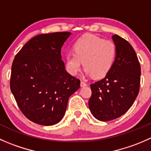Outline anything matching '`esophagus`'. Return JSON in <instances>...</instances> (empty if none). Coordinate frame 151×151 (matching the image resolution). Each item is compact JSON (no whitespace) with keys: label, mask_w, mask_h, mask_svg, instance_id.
<instances>
[{"label":"esophagus","mask_w":151,"mask_h":151,"mask_svg":"<svg viewBox=\"0 0 151 151\" xmlns=\"http://www.w3.org/2000/svg\"><path fill=\"white\" fill-rule=\"evenodd\" d=\"M80 86H81V87L87 86V83H85L84 81H81V83H80Z\"/></svg>","instance_id":"34e87169"}]
</instances>
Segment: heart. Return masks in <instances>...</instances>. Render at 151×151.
Returning <instances> with one entry per match:
<instances>
[{"label": "heart", "mask_w": 151, "mask_h": 151, "mask_svg": "<svg viewBox=\"0 0 151 151\" xmlns=\"http://www.w3.org/2000/svg\"><path fill=\"white\" fill-rule=\"evenodd\" d=\"M74 53L66 56L68 72L77 74L84 66L86 74L94 78H102L110 71L117 54L115 43L93 35H85L75 42Z\"/></svg>", "instance_id": "b5f03b06"}]
</instances>
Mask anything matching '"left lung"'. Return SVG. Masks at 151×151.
<instances>
[{
    "mask_svg": "<svg viewBox=\"0 0 151 151\" xmlns=\"http://www.w3.org/2000/svg\"><path fill=\"white\" fill-rule=\"evenodd\" d=\"M112 39L117 48L113 66L102 80L91 85L90 110L96 119L109 121L126 113L139 91L141 68L132 45L118 35Z\"/></svg>",
    "mask_w": 151,
    "mask_h": 151,
    "instance_id": "left-lung-1",
    "label": "left lung"
}]
</instances>
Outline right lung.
<instances>
[{
  "label": "right lung",
  "instance_id": "obj_1",
  "mask_svg": "<svg viewBox=\"0 0 151 151\" xmlns=\"http://www.w3.org/2000/svg\"><path fill=\"white\" fill-rule=\"evenodd\" d=\"M70 32L40 34L27 42L14 59L10 88L27 118L52 126L64 116L68 98L80 81L68 74L61 48Z\"/></svg>",
  "mask_w": 151,
  "mask_h": 151
}]
</instances>
